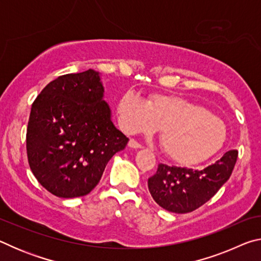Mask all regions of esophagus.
<instances>
[{
  "label": "esophagus",
  "instance_id": "obj_1",
  "mask_svg": "<svg viewBox=\"0 0 261 261\" xmlns=\"http://www.w3.org/2000/svg\"><path fill=\"white\" fill-rule=\"evenodd\" d=\"M127 146L131 147V148H143V146L138 143V141H136L135 139H130L129 140V144H127Z\"/></svg>",
  "mask_w": 261,
  "mask_h": 261
}]
</instances>
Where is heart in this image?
<instances>
[{
    "label": "heart",
    "mask_w": 261,
    "mask_h": 261,
    "mask_svg": "<svg viewBox=\"0 0 261 261\" xmlns=\"http://www.w3.org/2000/svg\"><path fill=\"white\" fill-rule=\"evenodd\" d=\"M118 123L129 135L152 134L161 127L163 152L183 165H194L220 151L227 127L202 106L177 95L154 94L144 101L126 92L117 103Z\"/></svg>",
    "instance_id": "1"
}]
</instances>
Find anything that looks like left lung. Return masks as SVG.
Instances as JSON below:
<instances>
[{
    "mask_svg": "<svg viewBox=\"0 0 261 261\" xmlns=\"http://www.w3.org/2000/svg\"><path fill=\"white\" fill-rule=\"evenodd\" d=\"M237 151L226 152L201 170L159 165L148 178V190L159 206L173 213H189L208 201L227 182L237 160Z\"/></svg>",
    "mask_w": 261,
    "mask_h": 261,
    "instance_id": "1",
    "label": "left lung"
}]
</instances>
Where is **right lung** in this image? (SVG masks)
<instances>
[{"label":"right lung","mask_w":261,"mask_h":261,"mask_svg":"<svg viewBox=\"0 0 261 261\" xmlns=\"http://www.w3.org/2000/svg\"><path fill=\"white\" fill-rule=\"evenodd\" d=\"M103 95L101 73L88 69L56 78L34 100L26 132L29 165L56 197L90 193L129 141L114 125Z\"/></svg>","instance_id":"obj_1"}]
</instances>
